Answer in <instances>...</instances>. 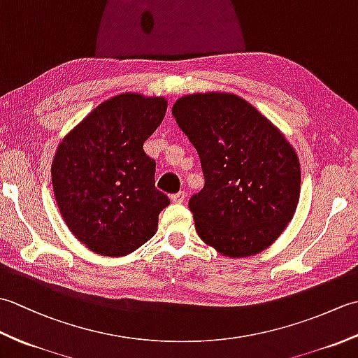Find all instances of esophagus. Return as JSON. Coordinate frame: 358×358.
<instances>
[{"mask_svg": "<svg viewBox=\"0 0 358 358\" xmlns=\"http://www.w3.org/2000/svg\"><path fill=\"white\" fill-rule=\"evenodd\" d=\"M185 199H186V194H185V191H180V192H177V194L171 195V200H172L173 203H183V201H185Z\"/></svg>", "mask_w": 358, "mask_h": 358, "instance_id": "1", "label": "esophagus"}]
</instances>
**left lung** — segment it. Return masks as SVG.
Instances as JSON below:
<instances>
[{"mask_svg": "<svg viewBox=\"0 0 358 358\" xmlns=\"http://www.w3.org/2000/svg\"><path fill=\"white\" fill-rule=\"evenodd\" d=\"M199 152L204 187L189 200L199 237L231 258L262 252L291 222L300 162L285 134L241 96L189 94L172 106Z\"/></svg>", "mask_w": 358, "mask_h": 358, "instance_id": "obj_1", "label": "left lung"}]
</instances>
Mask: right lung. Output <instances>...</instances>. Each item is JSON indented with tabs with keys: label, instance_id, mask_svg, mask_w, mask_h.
I'll return each instance as SVG.
<instances>
[{
	"label": "right lung",
	"instance_id": "1",
	"mask_svg": "<svg viewBox=\"0 0 358 358\" xmlns=\"http://www.w3.org/2000/svg\"><path fill=\"white\" fill-rule=\"evenodd\" d=\"M164 96L109 98L71 129L52 163V186L69 231L92 252L123 257L154 237L169 199L155 187L143 144L162 124Z\"/></svg>",
	"mask_w": 358,
	"mask_h": 358
}]
</instances>
